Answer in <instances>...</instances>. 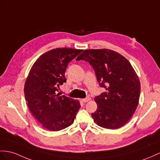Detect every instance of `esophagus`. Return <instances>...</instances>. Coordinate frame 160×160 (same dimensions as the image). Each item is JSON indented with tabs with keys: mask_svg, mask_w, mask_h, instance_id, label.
<instances>
[{
	"mask_svg": "<svg viewBox=\"0 0 160 160\" xmlns=\"http://www.w3.org/2000/svg\"><path fill=\"white\" fill-rule=\"evenodd\" d=\"M90 97H87V98H85V99H82V101L83 102V103H87V102H88V101H90Z\"/></svg>",
	"mask_w": 160,
	"mask_h": 160,
	"instance_id": "1",
	"label": "esophagus"
}]
</instances>
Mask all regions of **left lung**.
Listing matches in <instances>:
<instances>
[{
	"mask_svg": "<svg viewBox=\"0 0 160 160\" xmlns=\"http://www.w3.org/2000/svg\"><path fill=\"white\" fill-rule=\"evenodd\" d=\"M92 67L101 87L106 91L96 96L92 117L96 124L117 129L129 121L136 111L141 92L140 81L124 57L109 49H88L77 57Z\"/></svg>",
	"mask_w": 160,
	"mask_h": 160,
	"instance_id": "1",
	"label": "left lung"
}]
</instances>
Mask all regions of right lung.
Listing matches in <instances>:
<instances>
[{"label": "right lung", "mask_w": 160, "mask_h": 160, "mask_svg": "<svg viewBox=\"0 0 160 160\" xmlns=\"http://www.w3.org/2000/svg\"><path fill=\"white\" fill-rule=\"evenodd\" d=\"M82 50L57 48L36 61L24 86L28 107L44 128L59 131L69 126L80 108L79 101L59 96V86L66 82L69 63Z\"/></svg>", "instance_id": "right-lung-1"}]
</instances>
